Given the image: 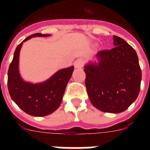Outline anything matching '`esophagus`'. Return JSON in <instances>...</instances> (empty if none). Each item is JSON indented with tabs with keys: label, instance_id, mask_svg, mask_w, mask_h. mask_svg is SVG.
<instances>
[{
	"label": "esophagus",
	"instance_id": "1",
	"mask_svg": "<svg viewBox=\"0 0 150 150\" xmlns=\"http://www.w3.org/2000/svg\"><path fill=\"white\" fill-rule=\"evenodd\" d=\"M83 65H84V62L81 59L75 61V63H74V66H75V68H81L83 67Z\"/></svg>",
	"mask_w": 150,
	"mask_h": 150
}]
</instances>
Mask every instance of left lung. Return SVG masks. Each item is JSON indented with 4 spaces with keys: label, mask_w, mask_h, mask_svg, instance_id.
<instances>
[{
    "label": "left lung",
    "mask_w": 150,
    "mask_h": 150,
    "mask_svg": "<svg viewBox=\"0 0 150 150\" xmlns=\"http://www.w3.org/2000/svg\"><path fill=\"white\" fill-rule=\"evenodd\" d=\"M113 38V49L99 51L98 63L85 66V83L94 107L103 112L117 114L137 99L142 71L132 47L119 36Z\"/></svg>",
    "instance_id": "obj_1"
}]
</instances>
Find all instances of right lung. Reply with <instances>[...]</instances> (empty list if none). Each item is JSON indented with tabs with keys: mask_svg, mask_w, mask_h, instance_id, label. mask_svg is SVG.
<instances>
[{
	"mask_svg": "<svg viewBox=\"0 0 150 150\" xmlns=\"http://www.w3.org/2000/svg\"><path fill=\"white\" fill-rule=\"evenodd\" d=\"M50 34L35 33L18 45L8 71V88L12 100L26 114L43 117L54 112L61 105L64 90L70 80L74 67L59 70L46 82L33 84L25 82L19 75V53L23 42L35 36H49Z\"/></svg>",
	"mask_w": 150,
	"mask_h": 150,
	"instance_id": "add662e5",
	"label": "right lung"
}]
</instances>
